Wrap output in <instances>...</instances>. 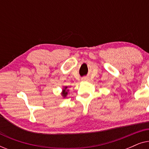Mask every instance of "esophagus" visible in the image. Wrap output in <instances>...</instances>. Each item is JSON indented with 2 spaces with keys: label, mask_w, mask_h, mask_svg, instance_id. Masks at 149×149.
<instances>
[{
  "label": "esophagus",
  "mask_w": 149,
  "mask_h": 149,
  "mask_svg": "<svg viewBox=\"0 0 149 149\" xmlns=\"http://www.w3.org/2000/svg\"><path fill=\"white\" fill-rule=\"evenodd\" d=\"M82 79L83 81H87L88 80V77H83Z\"/></svg>",
  "instance_id": "obj_1"
}]
</instances>
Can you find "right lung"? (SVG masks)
Wrapping results in <instances>:
<instances>
[{
    "label": "right lung",
    "mask_w": 149,
    "mask_h": 149,
    "mask_svg": "<svg viewBox=\"0 0 149 149\" xmlns=\"http://www.w3.org/2000/svg\"><path fill=\"white\" fill-rule=\"evenodd\" d=\"M66 88H67V87H65V89H64V90H63V93H62V95H63V96H66V95H67V91H66Z\"/></svg>",
    "instance_id": "right-lung-1"
}]
</instances>
